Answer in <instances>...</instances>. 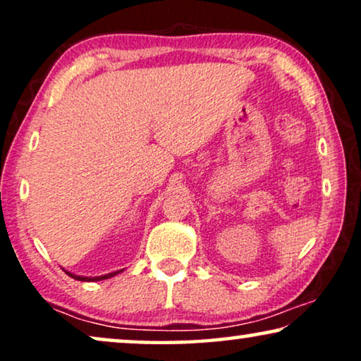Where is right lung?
Instances as JSON below:
<instances>
[{
    "mask_svg": "<svg viewBox=\"0 0 361 361\" xmlns=\"http://www.w3.org/2000/svg\"><path fill=\"white\" fill-rule=\"evenodd\" d=\"M66 273L71 276V278L77 279V281H100V279H108V278H113V276H116L118 273H121V271H115V273H110V274H105V276H97V278H82V276H75L72 273H68V271H66Z\"/></svg>",
    "mask_w": 361,
    "mask_h": 361,
    "instance_id": "right-lung-1",
    "label": "right lung"
}]
</instances>
